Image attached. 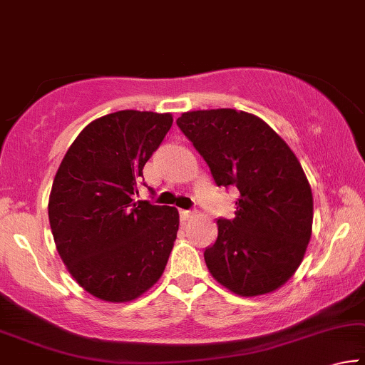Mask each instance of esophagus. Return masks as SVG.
Wrapping results in <instances>:
<instances>
[{"label":"esophagus","instance_id":"obj_1","mask_svg":"<svg viewBox=\"0 0 365 365\" xmlns=\"http://www.w3.org/2000/svg\"><path fill=\"white\" fill-rule=\"evenodd\" d=\"M192 212L190 210H179V217H181V222H187L189 218H192Z\"/></svg>","mask_w":365,"mask_h":365}]
</instances>
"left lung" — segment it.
<instances>
[{"mask_svg":"<svg viewBox=\"0 0 365 365\" xmlns=\"http://www.w3.org/2000/svg\"><path fill=\"white\" fill-rule=\"evenodd\" d=\"M176 124L217 186L240 190L235 218H218V237L204 253L212 277L241 297L282 287L304 259L313 223L312 187L295 153L243 110L184 112Z\"/></svg>","mask_w":365,"mask_h":365,"instance_id":"obj_1","label":"left lung"}]
</instances>
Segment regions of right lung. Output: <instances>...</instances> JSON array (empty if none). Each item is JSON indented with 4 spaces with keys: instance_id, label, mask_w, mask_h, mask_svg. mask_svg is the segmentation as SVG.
<instances>
[{
    "instance_id": "right-lung-1",
    "label": "right lung",
    "mask_w": 365,
    "mask_h": 365,
    "mask_svg": "<svg viewBox=\"0 0 365 365\" xmlns=\"http://www.w3.org/2000/svg\"><path fill=\"white\" fill-rule=\"evenodd\" d=\"M171 114L119 110L88 124L61 160L48 197L55 246L71 277L124 304L158 282L179 228L176 207L133 202Z\"/></svg>"
}]
</instances>
